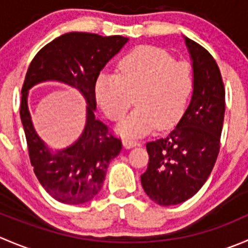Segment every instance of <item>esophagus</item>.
I'll list each match as a JSON object with an SVG mask.
<instances>
[{
	"instance_id": "obj_1",
	"label": "esophagus",
	"mask_w": 248,
	"mask_h": 248,
	"mask_svg": "<svg viewBox=\"0 0 248 248\" xmlns=\"http://www.w3.org/2000/svg\"><path fill=\"white\" fill-rule=\"evenodd\" d=\"M124 147H126V149H132V147L139 145V142L137 141V140H133V139H124Z\"/></svg>"
}]
</instances>
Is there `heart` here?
Here are the masks:
<instances>
[{
  "instance_id": "obj_1",
  "label": "heart",
  "mask_w": 248,
  "mask_h": 248,
  "mask_svg": "<svg viewBox=\"0 0 248 248\" xmlns=\"http://www.w3.org/2000/svg\"><path fill=\"white\" fill-rule=\"evenodd\" d=\"M194 72L186 61H175L168 51L139 46L124 56L117 74H99L94 94L104 114L119 121L133 104L137 108L122 120L116 132L122 137H140L158 124L174 126L193 92Z\"/></svg>"
}]
</instances>
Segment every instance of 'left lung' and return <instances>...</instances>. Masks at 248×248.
Instances as JSON below:
<instances>
[{
	"label": "left lung",
	"instance_id": "obj_1",
	"mask_svg": "<svg viewBox=\"0 0 248 248\" xmlns=\"http://www.w3.org/2000/svg\"><path fill=\"white\" fill-rule=\"evenodd\" d=\"M194 72L191 102L176 127L146 144L149 164L140 176L149 198L162 206L193 197L206 182L219 152L226 91L221 72L205 47L185 37Z\"/></svg>",
	"mask_w": 248,
	"mask_h": 248
}]
</instances>
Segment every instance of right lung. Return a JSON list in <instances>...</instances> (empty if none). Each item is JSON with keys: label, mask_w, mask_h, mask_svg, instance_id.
<instances>
[{"label": "right lung", "mask_w": 248, "mask_h": 248, "mask_svg": "<svg viewBox=\"0 0 248 248\" xmlns=\"http://www.w3.org/2000/svg\"><path fill=\"white\" fill-rule=\"evenodd\" d=\"M128 42L122 36L103 37L69 32L42 47L32 60L21 90L20 119L31 166L47 193L63 204L79 205L98 194L111 159L122 149L121 140L96 119L94 84L102 69ZM44 81L64 82L79 89L88 103L87 124L79 139L52 153L34 131L27 107L28 90Z\"/></svg>", "instance_id": "add662e5"}]
</instances>
